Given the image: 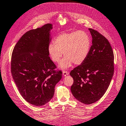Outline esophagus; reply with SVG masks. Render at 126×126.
<instances>
[{
  "instance_id": "1",
  "label": "esophagus",
  "mask_w": 126,
  "mask_h": 126,
  "mask_svg": "<svg viewBox=\"0 0 126 126\" xmlns=\"http://www.w3.org/2000/svg\"><path fill=\"white\" fill-rule=\"evenodd\" d=\"M68 74H69V73L67 71L63 70V75L64 76H65L66 75H68Z\"/></svg>"
}]
</instances>
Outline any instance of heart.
Wrapping results in <instances>:
<instances>
[{
	"mask_svg": "<svg viewBox=\"0 0 126 126\" xmlns=\"http://www.w3.org/2000/svg\"><path fill=\"white\" fill-rule=\"evenodd\" d=\"M91 41L87 33L82 31L62 33L56 36L53 43L47 47L51 60L59 63L63 56H65L60 64V67L66 69L74 63L79 65L84 62L89 54Z\"/></svg>",
	"mask_w": 126,
	"mask_h": 126,
	"instance_id": "heart-1",
	"label": "heart"
}]
</instances>
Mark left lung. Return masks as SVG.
<instances>
[{"instance_id":"1","label":"left lung","mask_w":126,"mask_h":126,"mask_svg":"<svg viewBox=\"0 0 126 126\" xmlns=\"http://www.w3.org/2000/svg\"><path fill=\"white\" fill-rule=\"evenodd\" d=\"M92 45L87 58L70 73L74 82L70 90L76 99L91 104L102 98L109 87L114 72V56L105 36L90 28Z\"/></svg>"}]
</instances>
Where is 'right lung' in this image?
Wrapping results in <instances>:
<instances>
[{
	"label": "right lung",
	"mask_w": 126,
	"mask_h": 126,
	"mask_svg": "<svg viewBox=\"0 0 126 126\" xmlns=\"http://www.w3.org/2000/svg\"><path fill=\"white\" fill-rule=\"evenodd\" d=\"M52 28L48 23L27 32L11 56V74L19 93L27 102L38 107L52 98L55 86L62 76L47 51Z\"/></svg>",
	"instance_id": "right-lung-1"
}]
</instances>
